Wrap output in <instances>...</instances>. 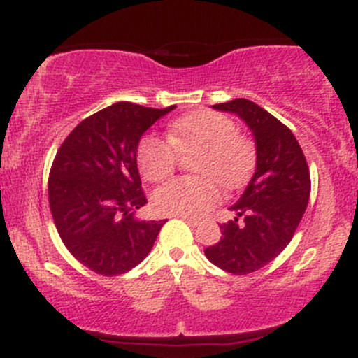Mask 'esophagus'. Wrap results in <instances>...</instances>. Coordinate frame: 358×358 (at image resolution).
Listing matches in <instances>:
<instances>
[{
  "instance_id": "esophagus-1",
  "label": "esophagus",
  "mask_w": 358,
  "mask_h": 358,
  "mask_svg": "<svg viewBox=\"0 0 358 358\" xmlns=\"http://www.w3.org/2000/svg\"><path fill=\"white\" fill-rule=\"evenodd\" d=\"M178 217H180V219H182V220L187 222V224L190 225V227H196V225L200 224V222L196 220V219H193V217H188V215H178Z\"/></svg>"
}]
</instances>
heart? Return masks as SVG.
<instances>
[{"instance_id":"heart-1","label":"heart","mask_w":358,"mask_h":358,"mask_svg":"<svg viewBox=\"0 0 358 358\" xmlns=\"http://www.w3.org/2000/svg\"><path fill=\"white\" fill-rule=\"evenodd\" d=\"M192 151H199L195 171L200 176H178L162 185L153 195L159 213L203 215L220 199L216 182L227 190L239 188L256 163L254 145L237 133L236 122L215 110L202 109L171 121L168 139L155 134L143 136L136 151L138 168L148 182H159L173 173L178 153Z\"/></svg>"}]
</instances>
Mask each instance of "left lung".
I'll use <instances>...</instances> for the list:
<instances>
[{
	"label": "left lung",
	"mask_w": 358,
	"mask_h": 358,
	"mask_svg": "<svg viewBox=\"0 0 358 358\" xmlns=\"http://www.w3.org/2000/svg\"><path fill=\"white\" fill-rule=\"evenodd\" d=\"M239 116L256 141V171L231 210L234 220L220 225L222 237L205 249L217 268L249 274L264 268L293 239L310 200V170L301 146L268 110L248 99L215 104Z\"/></svg>",
	"instance_id": "obj_1"
}]
</instances>
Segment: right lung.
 I'll return each mask as SVG.
<instances>
[{"instance_id": "obj_1", "label": "right lung", "mask_w": 358, "mask_h": 358, "mask_svg": "<svg viewBox=\"0 0 358 358\" xmlns=\"http://www.w3.org/2000/svg\"><path fill=\"white\" fill-rule=\"evenodd\" d=\"M165 109L116 102L85 117L57 151L48 202L69 252L102 276L124 274L150 254L166 220H139L146 203L136 151Z\"/></svg>"}]
</instances>
